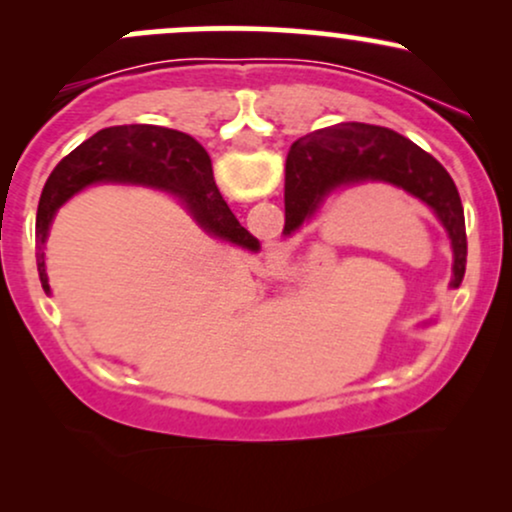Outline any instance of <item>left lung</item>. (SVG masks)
I'll return each mask as SVG.
<instances>
[{
  "label": "left lung",
  "instance_id": "left-lung-1",
  "mask_svg": "<svg viewBox=\"0 0 512 512\" xmlns=\"http://www.w3.org/2000/svg\"><path fill=\"white\" fill-rule=\"evenodd\" d=\"M363 182H387L416 197L445 228L452 248L450 289L467 267V231L460 192L431 154L387 127L342 122L305 134L286 158L284 236H293L337 190Z\"/></svg>",
  "mask_w": 512,
  "mask_h": 512
}]
</instances>
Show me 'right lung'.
Wrapping results in <instances>:
<instances>
[{"label":"right lung","instance_id":"add662e5","mask_svg":"<svg viewBox=\"0 0 512 512\" xmlns=\"http://www.w3.org/2000/svg\"><path fill=\"white\" fill-rule=\"evenodd\" d=\"M98 182L142 185L178 195L209 236L257 252L260 240L240 226L223 202L211 173V158L190 134L156 125L105 127L64 156L50 173L38 202V274L50 293L43 245L64 202Z\"/></svg>","mask_w":512,"mask_h":512}]
</instances>
